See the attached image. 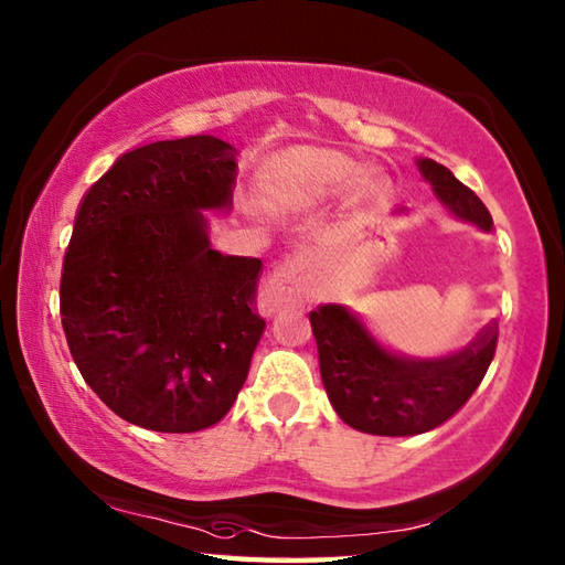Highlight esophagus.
Here are the masks:
<instances>
[{"label": "esophagus", "instance_id": "obj_1", "mask_svg": "<svg viewBox=\"0 0 565 565\" xmlns=\"http://www.w3.org/2000/svg\"><path fill=\"white\" fill-rule=\"evenodd\" d=\"M311 291V256L296 252L262 284L259 306L264 313H279L281 309L301 303Z\"/></svg>", "mask_w": 565, "mask_h": 565}]
</instances>
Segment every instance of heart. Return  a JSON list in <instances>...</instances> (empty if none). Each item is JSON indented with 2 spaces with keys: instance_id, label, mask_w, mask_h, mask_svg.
Wrapping results in <instances>:
<instances>
[{
  "instance_id": "heart-1",
  "label": "heart",
  "mask_w": 565,
  "mask_h": 565,
  "mask_svg": "<svg viewBox=\"0 0 565 565\" xmlns=\"http://www.w3.org/2000/svg\"><path fill=\"white\" fill-rule=\"evenodd\" d=\"M363 175V166L326 150H289L269 162L262 175V198L271 207H311L343 190ZM393 192L385 175H367L358 184V202H383Z\"/></svg>"
}]
</instances>
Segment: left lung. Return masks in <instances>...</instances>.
<instances>
[{"label":"left lung","mask_w":565,"mask_h":565,"mask_svg":"<svg viewBox=\"0 0 565 565\" xmlns=\"http://www.w3.org/2000/svg\"><path fill=\"white\" fill-rule=\"evenodd\" d=\"M417 170L455 217L489 232L491 214L452 170L417 158ZM407 212L405 207L395 214ZM321 381L333 409L358 433L413 437L447 423L465 407L487 375L497 351V323L475 343L443 358H409L377 341L371 328L343 303L311 311Z\"/></svg>","instance_id":"obj_1"}]
</instances>
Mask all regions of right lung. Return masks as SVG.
<instances>
[{
  "label": "right lung",
  "mask_w": 565,
  "mask_h": 565,
  "mask_svg": "<svg viewBox=\"0 0 565 565\" xmlns=\"http://www.w3.org/2000/svg\"><path fill=\"white\" fill-rule=\"evenodd\" d=\"M237 152L214 136L150 142L78 204L61 326L84 381L130 425L200 433L247 381L262 262L212 249L204 214L232 210Z\"/></svg>",
  "instance_id": "add662e5"
}]
</instances>
